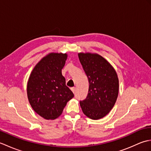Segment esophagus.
I'll return each mask as SVG.
<instances>
[{"label": "esophagus", "mask_w": 151, "mask_h": 151, "mask_svg": "<svg viewBox=\"0 0 151 151\" xmlns=\"http://www.w3.org/2000/svg\"><path fill=\"white\" fill-rule=\"evenodd\" d=\"M70 89H71V91H73V93H75V91H76V88H75V87H73V88H70Z\"/></svg>", "instance_id": "esophagus-1"}]
</instances>
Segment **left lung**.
Wrapping results in <instances>:
<instances>
[{"label": "left lung", "instance_id": "1", "mask_svg": "<svg viewBox=\"0 0 151 151\" xmlns=\"http://www.w3.org/2000/svg\"><path fill=\"white\" fill-rule=\"evenodd\" d=\"M78 58L89 84L87 97L80 102V105L88 117L99 119L111 111L117 101V74L111 64L98 54L80 52Z\"/></svg>", "mask_w": 151, "mask_h": 151}]
</instances>
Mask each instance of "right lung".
<instances>
[{"instance_id":"obj_1","label":"right lung","mask_w":151,"mask_h":151,"mask_svg":"<svg viewBox=\"0 0 151 151\" xmlns=\"http://www.w3.org/2000/svg\"><path fill=\"white\" fill-rule=\"evenodd\" d=\"M67 58L66 53L48 54L34 67L28 78V101L34 111L45 119L58 117L74 97L62 74Z\"/></svg>"}]
</instances>
